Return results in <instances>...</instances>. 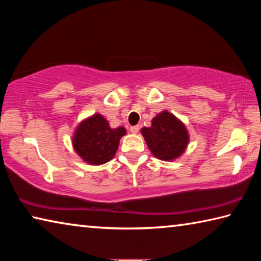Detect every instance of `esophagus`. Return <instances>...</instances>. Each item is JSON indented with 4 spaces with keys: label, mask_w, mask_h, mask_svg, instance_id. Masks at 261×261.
Returning a JSON list of instances; mask_svg holds the SVG:
<instances>
[{
    "label": "esophagus",
    "mask_w": 261,
    "mask_h": 261,
    "mask_svg": "<svg viewBox=\"0 0 261 261\" xmlns=\"http://www.w3.org/2000/svg\"><path fill=\"white\" fill-rule=\"evenodd\" d=\"M130 131H131V134H138V131H139V125L130 126Z\"/></svg>",
    "instance_id": "1"
}]
</instances>
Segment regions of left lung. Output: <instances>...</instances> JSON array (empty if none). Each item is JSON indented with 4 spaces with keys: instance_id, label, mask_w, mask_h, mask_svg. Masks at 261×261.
Listing matches in <instances>:
<instances>
[{
    "instance_id": "left-lung-1",
    "label": "left lung",
    "mask_w": 261,
    "mask_h": 261,
    "mask_svg": "<svg viewBox=\"0 0 261 261\" xmlns=\"http://www.w3.org/2000/svg\"><path fill=\"white\" fill-rule=\"evenodd\" d=\"M141 135L153 155L163 161L178 158L189 143V135L183 123L167 110L153 118L151 126L143 127Z\"/></svg>"
}]
</instances>
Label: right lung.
<instances>
[{"instance_id": "1", "label": "right lung", "mask_w": 261, "mask_h": 261, "mask_svg": "<svg viewBox=\"0 0 261 261\" xmlns=\"http://www.w3.org/2000/svg\"><path fill=\"white\" fill-rule=\"evenodd\" d=\"M125 134L123 126L112 129L100 114H95L77 127L72 140L74 151L87 163L102 165L114 158Z\"/></svg>"}]
</instances>
